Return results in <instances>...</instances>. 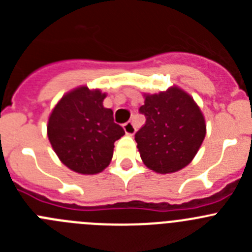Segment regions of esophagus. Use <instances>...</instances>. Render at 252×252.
I'll list each match as a JSON object with an SVG mask.
<instances>
[{
    "mask_svg": "<svg viewBox=\"0 0 252 252\" xmlns=\"http://www.w3.org/2000/svg\"><path fill=\"white\" fill-rule=\"evenodd\" d=\"M124 130L127 135H133V133H135V126H133L132 122L128 121L124 125Z\"/></svg>",
    "mask_w": 252,
    "mask_h": 252,
    "instance_id": "1",
    "label": "esophagus"
}]
</instances>
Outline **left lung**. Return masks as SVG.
<instances>
[{
	"label": "left lung",
	"instance_id": "obj_1",
	"mask_svg": "<svg viewBox=\"0 0 252 252\" xmlns=\"http://www.w3.org/2000/svg\"><path fill=\"white\" fill-rule=\"evenodd\" d=\"M145 125L135 133L142 161L168 174L183 169L195 157L206 136V121L194 99L178 87L145 95L139 108Z\"/></svg>",
	"mask_w": 252,
	"mask_h": 252
}]
</instances>
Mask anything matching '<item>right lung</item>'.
<instances>
[{"mask_svg":"<svg viewBox=\"0 0 252 252\" xmlns=\"http://www.w3.org/2000/svg\"><path fill=\"white\" fill-rule=\"evenodd\" d=\"M104 93L79 87L62 97L48 122V137L64 165L81 174H97L108 166L115 141L125 131L104 108Z\"/></svg>","mask_w":252,"mask_h":252,"instance_id":"right-lung-1","label":"right lung"}]
</instances>
